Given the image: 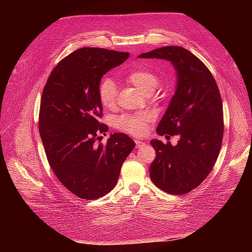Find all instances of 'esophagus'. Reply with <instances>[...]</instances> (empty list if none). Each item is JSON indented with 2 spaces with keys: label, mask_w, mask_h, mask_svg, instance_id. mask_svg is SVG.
<instances>
[{
  "label": "esophagus",
  "mask_w": 252,
  "mask_h": 252,
  "mask_svg": "<svg viewBox=\"0 0 252 252\" xmlns=\"http://www.w3.org/2000/svg\"><path fill=\"white\" fill-rule=\"evenodd\" d=\"M144 145H145V142L140 141V140H135V147L136 148H141L144 146Z\"/></svg>",
  "instance_id": "34e87169"
}]
</instances>
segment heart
Wrapping results in <instances>:
<instances>
[{"label": "heart", "instance_id": "1", "mask_svg": "<svg viewBox=\"0 0 252 252\" xmlns=\"http://www.w3.org/2000/svg\"><path fill=\"white\" fill-rule=\"evenodd\" d=\"M126 80L132 84L145 94L154 93L158 85L159 79L158 74L147 68H135L127 74ZM117 84L111 79H103L98 85V98L103 107L112 109L117 104ZM150 121L148 113L124 114L116 120V127L127 133L139 135L146 130Z\"/></svg>", "mask_w": 252, "mask_h": 252}]
</instances>
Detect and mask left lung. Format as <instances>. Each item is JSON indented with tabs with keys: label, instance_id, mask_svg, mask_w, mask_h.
Instances as JSON below:
<instances>
[{
	"label": "left lung",
	"instance_id": "obj_1",
	"mask_svg": "<svg viewBox=\"0 0 252 252\" xmlns=\"http://www.w3.org/2000/svg\"><path fill=\"white\" fill-rule=\"evenodd\" d=\"M139 58L170 62L177 73L175 93L157 128L158 135H179L175 146L154 139L156 158L149 174L154 184L170 194H185L207 178L223 140V104L211 72L193 53L165 46Z\"/></svg>",
	"mask_w": 252,
	"mask_h": 252
}]
</instances>
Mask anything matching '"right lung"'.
Returning <instances> with one entry per match:
<instances>
[{
  "instance_id": "add662e5",
  "label": "right lung",
  "mask_w": 252,
  "mask_h": 252,
  "mask_svg": "<svg viewBox=\"0 0 252 252\" xmlns=\"http://www.w3.org/2000/svg\"><path fill=\"white\" fill-rule=\"evenodd\" d=\"M129 52L84 47L55 67L43 89L40 135L59 181L83 200H95L117 185L121 167L135 143L116 132L97 143L108 126L101 124L98 85L103 75L124 63Z\"/></svg>"
}]
</instances>
